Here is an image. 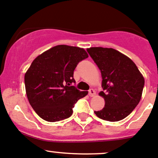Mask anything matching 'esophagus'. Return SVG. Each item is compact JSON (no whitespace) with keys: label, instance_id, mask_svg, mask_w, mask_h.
I'll return each instance as SVG.
<instances>
[{"label":"esophagus","instance_id":"34e87169","mask_svg":"<svg viewBox=\"0 0 158 158\" xmlns=\"http://www.w3.org/2000/svg\"><path fill=\"white\" fill-rule=\"evenodd\" d=\"M95 91L94 90V89H91L89 91V95L90 97H93V96H95Z\"/></svg>","mask_w":158,"mask_h":158}]
</instances>
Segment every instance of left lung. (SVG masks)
<instances>
[{
    "mask_svg": "<svg viewBox=\"0 0 158 158\" xmlns=\"http://www.w3.org/2000/svg\"><path fill=\"white\" fill-rule=\"evenodd\" d=\"M87 52L101 71L99 95L105 99V107L95 111L99 118L118 122L132 112L141 100L144 79L135 63L112 48L91 47Z\"/></svg>",
    "mask_w": 158,
    "mask_h": 158,
    "instance_id": "8db88e82",
    "label": "left lung"
}]
</instances>
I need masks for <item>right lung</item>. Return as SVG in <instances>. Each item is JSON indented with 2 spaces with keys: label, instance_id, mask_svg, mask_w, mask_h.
<instances>
[{
  "label": "right lung",
  "instance_id": "1",
  "mask_svg": "<svg viewBox=\"0 0 158 158\" xmlns=\"http://www.w3.org/2000/svg\"><path fill=\"white\" fill-rule=\"evenodd\" d=\"M85 50L58 45L38 56L24 76L27 96L36 114L49 122L68 118L79 99L88 92L74 85L73 73L78 63L88 58Z\"/></svg>",
  "mask_w": 158,
  "mask_h": 158
}]
</instances>
